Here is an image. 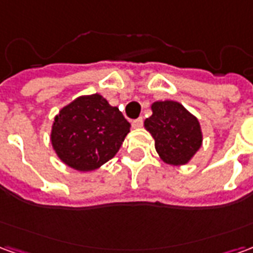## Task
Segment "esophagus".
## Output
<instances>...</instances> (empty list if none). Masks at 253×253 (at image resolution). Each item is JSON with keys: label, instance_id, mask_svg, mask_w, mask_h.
I'll list each match as a JSON object with an SVG mask.
<instances>
[{"label": "esophagus", "instance_id": "1", "mask_svg": "<svg viewBox=\"0 0 253 253\" xmlns=\"http://www.w3.org/2000/svg\"><path fill=\"white\" fill-rule=\"evenodd\" d=\"M142 125H143L142 118H138V119H135V121L131 122V126L134 127V128H139V127H142Z\"/></svg>", "mask_w": 253, "mask_h": 253}]
</instances>
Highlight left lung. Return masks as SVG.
<instances>
[{"instance_id": "left-lung-1", "label": "left lung", "mask_w": 253, "mask_h": 253, "mask_svg": "<svg viewBox=\"0 0 253 253\" xmlns=\"http://www.w3.org/2000/svg\"><path fill=\"white\" fill-rule=\"evenodd\" d=\"M152 112L143 126L154 138L160 159L176 167L188 164L203 142L198 118L175 100L154 101Z\"/></svg>"}]
</instances>
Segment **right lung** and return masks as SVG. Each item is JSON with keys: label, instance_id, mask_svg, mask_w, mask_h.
<instances>
[{"label": "right lung", "instance_id": "add662e5", "mask_svg": "<svg viewBox=\"0 0 253 253\" xmlns=\"http://www.w3.org/2000/svg\"><path fill=\"white\" fill-rule=\"evenodd\" d=\"M130 132L118 107L99 93L74 99L59 110L51 126V145L58 159L72 169L90 172L110 161Z\"/></svg>", "mask_w": 253, "mask_h": 253}]
</instances>
